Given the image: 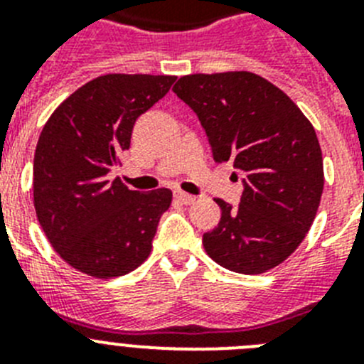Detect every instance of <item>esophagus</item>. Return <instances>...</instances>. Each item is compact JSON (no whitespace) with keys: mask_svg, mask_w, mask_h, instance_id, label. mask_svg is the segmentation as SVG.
<instances>
[{"mask_svg":"<svg viewBox=\"0 0 364 364\" xmlns=\"http://www.w3.org/2000/svg\"><path fill=\"white\" fill-rule=\"evenodd\" d=\"M173 195H175L176 200L182 202V204H193V202L197 200V198L193 197V195H189V193L182 191V189H175V191H173Z\"/></svg>","mask_w":364,"mask_h":364,"instance_id":"34e87169","label":"esophagus"}]
</instances>
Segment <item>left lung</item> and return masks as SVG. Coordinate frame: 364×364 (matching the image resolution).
Wrapping results in <instances>:
<instances>
[{
    "label": "left lung",
    "mask_w": 364,
    "mask_h": 364,
    "mask_svg": "<svg viewBox=\"0 0 364 364\" xmlns=\"http://www.w3.org/2000/svg\"><path fill=\"white\" fill-rule=\"evenodd\" d=\"M173 91L197 112L215 162L244 173L240 204L222 198L220 222L202 237L222 268L259 275L284 262L314 224L324 188L319 140L286 92L247 70L188 74Z\"/></svg>",
    "instance_id": "8db88e82"
}]
</instances>
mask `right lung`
Returning <instances> with one entry per match:
<instances>
[{
  "label": "right lung",
  "mask_w": 364,
  "mask_h": 364,
  "mask_svg": "<svg viewBox=\"0 0 364 364\" xmlns=\"http://www.w3.org/2000/svg\"><path fill=\"white\" fill-rule=\"evenodd\" d=\"M176 76L104 74L58 105L34 153V210L45 237L74 269L120 277L149 257L171 189L140 193L107 180L129 149L133 125Z\"/></svg>",
  "instance_id": "1"
}]
</instances>
